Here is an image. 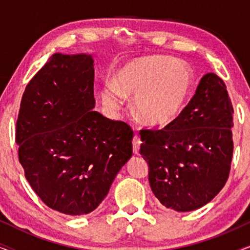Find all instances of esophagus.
I'll use <instances>...</instances> for the list:
<instances>
[{
    "mask_svg": "<svg viewBox=\"0 0 250 250\" xmlns=\"http://www.w3.org/2000/svg\"><path fill=\"white\" fill-rule=\"evenodd\" d=\"M132 145H133V152H134L135 155H138L139 150H140V146H141V139H140L139 135H135L134 138H133Z\"/></svg>",
    "mask_w": 250,
    "mask_h": 250,
    "instance_id": "esophagus-1",
    "label": "esophagus"
}]
</instances>
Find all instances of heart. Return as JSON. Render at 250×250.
<instances>
[{
    "mask_svg": "<svg viewBox=\"0 0 250 250\" xmlns=\"http://www.w3.org/2000/svg\"><path fill=\"white\" fill-rule=\"evenodd\" d=\"M193 84V74L175 58L152 56L126 63L116 75V86L102 91V101L119 110L124 95H135L134 110L150 126L169 124L183 110Z\"/></svg>",
    "mask_w": 250,
    "mask_h": 250,
    "instance_id": "b5f03b06",
    "label": "heart"
}]
</instances>
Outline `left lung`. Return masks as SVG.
Here are the masks:
<instances>
[{"label":"left lung","mask_w":250,"mask_h":250,"mask_svg":"<svg viewBox=\"0 0 250 250\" xmlns=\"http://www.w3.org/2000/svg\"><path fill=\"white\" fill-rule=\"evenodd\" d=\"M233 107L214 73L200 80L177 118L162 129H141L140 153L160 204L177 211L205 206L227 183L233 155Z\"/></svg>","instance_id":"1"}]
</instances>
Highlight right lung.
Returning <instances> with one entry per match:
<instances>
[{
  "mask_svg": "<svg viewBox=\"0 0 250 250\" xmlns=\"http://www.w3.org/2000/svg\"><path fill=\"white\" fill-rule=\"evenodd\" d=\"M93 85L92 56L54 53L27 84L17 119L27 181L67 215L93 211L133 152L131 126L92 110Z\"/></svg>",
  "mask_w": 250,
  "mask_h": 250,
  "instance_id": "right-lung-1",
  "label": "right lung"
}]
</instances>
